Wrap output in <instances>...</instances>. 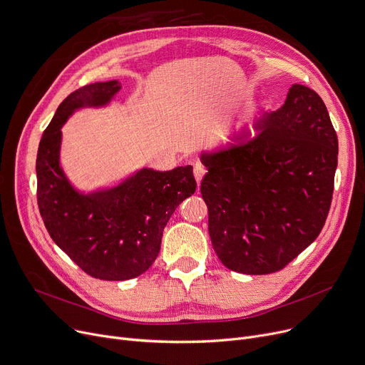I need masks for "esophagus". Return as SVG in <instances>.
<instances>
[{
  "instance_id": "1",
  "label": "esophagus",
  "mask_w": 365,
  "mask_h": 365,
  "mask_svg": "<svg viewBox=\"0 0 365 365\" xmlns=\"http://www.w3.org/2000/svg\"><path fill=\"white\" fill-rule=\"evenodd\" d=\"M205 173H207V167H205L202 163L197 161V163L194 164V175H195V179H197L198 183L202 180V178L205 176Z\"/></svg>"
}]
</instances>
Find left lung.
Returning a JSON list of instances; mask_svg holds the SVG:
<instances>
[{
  "label": "left lung",
  "instance_id": "left-lung-1",
  "mask_svg": "<svg viewBox=\"0 0 365 365\" xmlns=\"http://www.w3.org/2000/svg\"><path fill=\"white\" fill-rule=\"evenodd\" d=\"M260 127L253 142L202 157L213 248L227 269L248 275L281 271L319 235L339 153L329 110L306 86L293 84Z\"/></svg>",
  "mask_w": 365,
  "mask_h": 365
}]
</instances>
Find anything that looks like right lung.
<instances>
[{
  "label": "right lung",
  "mask_w": 365,
  "mask_h": 365,
  "mask_svg": "<svg viewBox=\"0 0 365 365\" xmlns=\"http://www.w3.org/2000/svg\"><path fill=\"white\" fill-rule=\"evenodd\" d=\"M121 88L118 81L94 83L72 91L44 130L36 153V201L53 241L93 277L124 281L155 262L163 231L176 207L197 190L192 167L142 170L123 185L80 195L59 165L61 125L80 106H99Z\"/></svg>",
  "instance_id": "right-lung-1"
}]
</instances>
